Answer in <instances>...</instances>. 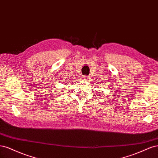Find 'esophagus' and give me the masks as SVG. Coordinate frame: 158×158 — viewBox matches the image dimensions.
Instances as JSON below:
<instances>
[{"mask_svg": "<svg viewBox=\"0 0 158 158\" xmlns=\"http://www.w3.org/2000/svg\"><path fill=\"white\" fill-rule=\"evenodd\" d=\"M82 79L85 81H88H88L89 80V77L88 76H84L82 77Z\"/></svg>", "mask_w": 158, "mask_h": 158, "instance_id": "1", "label": "esophagus"}]
</instances>
